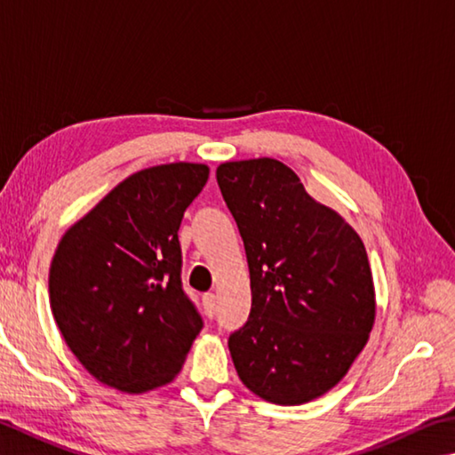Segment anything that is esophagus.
<instances>
[{"label":"esophagus","mask_w":455,"mask_h":455,"mask_svg":"<svg viewBox=\"0 0 455 455\" xmlns=\"http://www.w3.org/2000/svg\"><path fill=\"white\" fill-rule=\"evenodd\" d=\"M203 307H204L206 314H209V316H212L214 310H217V296H214L212 292L203 294Z\"/></svg>","instance_id":"esophagus-1"}]
</instances>
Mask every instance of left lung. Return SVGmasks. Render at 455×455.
I'll return each instance as SVG.
<instances>
[{
	"mask_svg": "<svg viewBox=\"0 0 455 455\" xmlns=\"http://www.w3.org/2000/svg\"><path fill=\"white\" fill-rule=\"evenodd\" d=\"M217 183L251 272V316L228 338L238 378L280 406L318 398L344 378L374 326L364 243L276 159L222 163Z\"/></svg>",
	"mask_w": 455,
	"mask_h": 455,
	"instance_id": "8db88e82",
	"label": "left lung"
}]
</instances>
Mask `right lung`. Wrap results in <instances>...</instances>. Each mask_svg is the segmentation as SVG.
<instances>
[{"instance_id":"obj_1","label":"right lung","mask_w":455,"mask_h":455,"mask_svg":"<svg viewBox=\"0 0 455 455\" xmlns=\"http://www.w3.org/2000/svg\"><path fill=\"white\" fill-rule=\"evenodd\" d=\"M209 167L143 169L63 235L49 302L69 350L99 382L141 394L179 374L203 330L180 283L179 227Z\"/></svg>"}]
</instances>
